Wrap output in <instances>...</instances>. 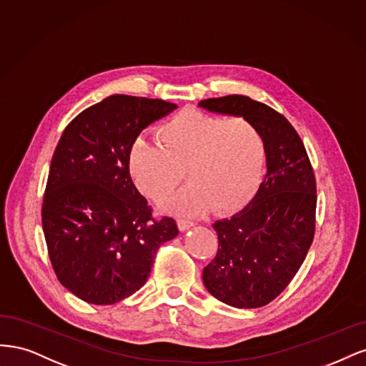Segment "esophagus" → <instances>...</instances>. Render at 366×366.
<instances>
[{
  "label": "esophagus",
  "mask_w": 366,
  "mask_h": 366,
  "mask_svg": "<svg viewBox=\"0 0 366 366\" xmlns=\"http://www.w3.org/2000/svg\"><path fill=\"white\" fill-rule=\"evenodd\" d=\"M178 227H179L181 231H187V229H190L192 227H194V222L188 220V219H179L178 220Z\"/></svg>",
  "instance_id": "34e87169"
}]
</instances>
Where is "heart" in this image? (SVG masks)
Here are the masks:
<instances>
[{
  "mask_svg": "<svg viewBox=\"0 0 366 366\" xmlns=\"http://www.w3.org/2000/svg\"><path fill=\"white\" fill-rule=\"evenodd\" d=\"M159 143H137L129 169L138 188L155 202L169 199L185 169L190 181L169 208L197 214L213 205L227 213L242 207L258 185L264 159V139L258 127L243 119L184 111L164 123Z\"/></svg>",
  "mask_w": 366,
  "mask_h": 366,
  "instance_id": "obj_1",
  "label": "heart"
}]
</instances>
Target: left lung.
Returning a JSON list of instances; mask_svg holds the SVG:
<instances>
[{
    "mask_svg": "<svg viewBox=\"0 0 366 366\" xmlns=\"http://www.w3.org/2000/svg\"><path fill=\"white\" fill-rule=\"evenodd\" d=\"M200 108L252 122L264 139L266 176L237 214L217 220L219 247L204 285L219 301L257 309L274 301L297 275L315 235L316 181L293 126L270 106L246 96L199 102Z\"/></svg>",
    "mask_w": 366,
    "mask_h": 366,
    "instance_id": "1",
    "label": "left lung"
}]
</instances>
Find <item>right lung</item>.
Returning a JSON list of instances; mask_svg holds the SVG:
<instances>
[{
    "instance_id": "obj_1",
    "label": "right lung",
    "mask_w": 366,
    "mask_h": 366,
    "mask_svg": "<svg viewBox=\"0 0 366 366\" xmlns=\"http://www.w3.org/2000/svg\"><path fill=\"white\" fill-rule=\"evenodd\" d=\"M178 108L115 94L69 123L51 159L42 229L61 285L89 304L109 305L147 281L158 247L179 234L155 219L129 172L135 139Z\"/></svg>"
}]
</instances>
